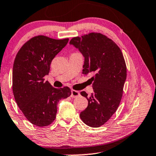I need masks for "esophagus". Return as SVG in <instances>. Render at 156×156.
<instances>
[{
  "instance_id": "esophagus-1",
  "label": "esophagus",
  "mask_w": 156,
  "mask_h": 156,
  "mask_svg": "<svg viewBox=\"0 0 156 156\" xmlns=\"http://www.w3.org/2000/svg\"><path fill=\"white\" fill-rule=\"evenodd\" d=\"M79 95H80V93H79L78 91L75 90H72V91H71V97L72 98H77V97H78Z\"/></svg>"
}]
</instances>
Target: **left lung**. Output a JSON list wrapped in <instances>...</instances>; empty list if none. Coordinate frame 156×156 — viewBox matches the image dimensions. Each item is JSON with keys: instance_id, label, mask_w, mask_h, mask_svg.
Listing matches in <instances>:
<instances>
[{"instance_id": "left-lung-1", "label": "left lung", "mask_w": 156, "mask_h": 156, "mask_svg": "<svg viewBox=\"0 0 156 156\" xmlns=\"http://www.w3.org/2000/svg\"><path fill=\"white\" fill-rule=\"evenodd\" d=\"M70 44L78 48L85 62L83 73H92L94 93L88 97L87 108L80 117L87 126L100 127L110 119L121 102L126 78V66L122 52L115 41L99 32L73 37Z\"/></svg>"}]
</instances>
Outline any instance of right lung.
<instances>
[{
  "label": "right lung",
  "instance_id": "1",
  "mask_svg": "<svg viewBox=\"0 0 156 156\" xmlns=\"http://www.w3.org/2000/svg\"><path fill=\"white\" fill-rule=\"evenodd\" d=\"M69 39L35 36L24 44L15 56L13 95L22 112L35 126L51 124L56 119L57 103L71 94L69 87L55 88L44 78L49 73L52 60Z\"/></svg>",
  "mask_w": 156,
  "mask_h": 156
}]
</instances>
